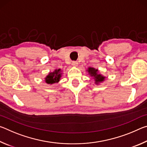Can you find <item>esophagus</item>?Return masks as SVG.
<instances>
[{"label":"esophagus","mask_w":147,"mask_h":147,"mask_svg":"<svg viewBox=\"0 0 147 147\" xmlns=\"http://www.w3.org/2000/svg\"><path fill=\"white\" fill-rule=\"evenodd\" d=\"M72 65L73 66H77L78 65V62L76 61H73V62H72Z\"/></svg>","instance_id":"obj_1"}]
</instances>
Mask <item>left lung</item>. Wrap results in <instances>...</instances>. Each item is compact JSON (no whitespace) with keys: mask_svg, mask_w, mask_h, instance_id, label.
<instances>
[{"mask_svg":"<svg viewBox=\"0 0 147 147\" xmlns=\"http://www.w3.org/2000/svg\"><path fill=\"white\" fill-rule=\"evenodd\" d=\"M88 72L91 76L94 77V80H95L96 84H98L99 82H100L104 81V77L97 73L98 72L97 69H94V68L89 67L88 69Z\"/></svg>","mask_w":147,"mask_h":147,"instance_id":"1","label":"left lung"}]
</instances>
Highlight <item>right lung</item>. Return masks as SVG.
<instances>
[{
    "label": "right lung",
    "instance_id": "obj_1",
    "mask_svg": "<svg viewBox=\"0 0 147 147\" xmlns=\"http://www.w3.org/2000/svg\"><path fill=\"white\" fill-rule=\"evenodd\" d=\"M61 77V73H60V69H58V70H55L53 73H49L48 76L46 77L45 82L49 84H52L54 83H57L59 82V79Z\"/></svg>",
    "mask_w": 147,
    "mask_h": 147
}]
</instances>
